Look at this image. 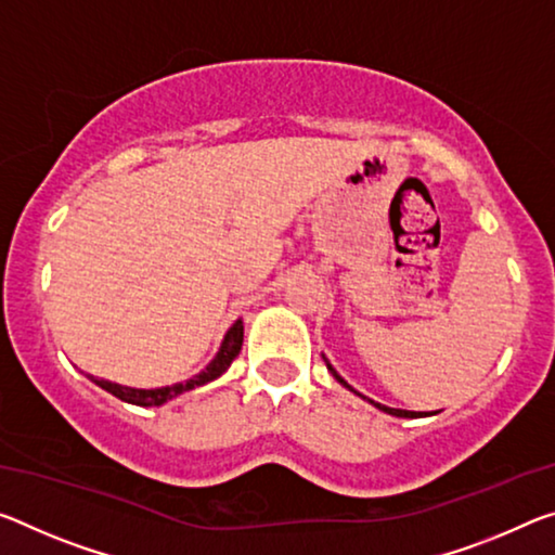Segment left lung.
<instances>
[{"mask_svg":"<svg viewBox=\"0 0 555 555\" xmlns=\"http://www.w3.org/2000/svg\"><path fill=\"white\" fill-rule=\"evenodd\" d=\"M325 360V358H323ZM325 365H328V371H331V375L333 377H336V380L343 385V388H348L350 392H356V395H360L358 390H353V388H350V385L346 383V380H343V377L336 373V367H333L331 363H328V360H325ZM360 398H363V400H367L365 398V395H360ZM367 402H371V404H375V408L377 410H383V412H388V415H392V417H420V412H412V410H398V408H388V404H380V402H375V400H367Z\"/></svg>","mask_w":555,"mask_h":555,"instance_id":"left-lung-1","label":"left lung"}]
</instances>
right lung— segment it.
<instances>
[{"mask_svg": "<svg viewBox=\"0 0 555 555\" xmlns=\"http://www.w3.org/2000/svg\"><path fill=\"white\" fill-rule=\"evenodd\" d=\"M242 340H244V323L242 319L232 323V328L227 331V336L222 340V346H219L217 356L212 358V363H209L205 371L192 375L190 380L184 383H175V385H167V388H155V390H138V388H126V385H118V383H111V380H99V377L91 375V380L99 385V388L108 390L111 395H116L118 400L122 402H130V404H138V408H160L167 400L178 398L182 392H190L199 388V385H207L217 380L219 375H222L227 367L232 365V360L240 356L242 350Z\"/></svg>", "mask_w": 555, "mask_h": 555, "instance_id": "obj_1", "label": "right lung"}]
</instances>
